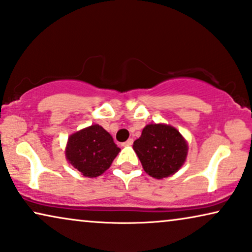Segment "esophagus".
Masks as SVG:
<instances>
[{
	"instance_id": "esophagus-1",
	"label": "esophagus",
	"mask_w": 252,
	"mask_h": 252,
	"mask_svg": "<svg viewBox=\"0 0 252 252\" xmlns=\"http://www.w3.org/2000/svg\"><path fill=\"white\" fill-rule=\"evenodd\" d=\"M132 144H133V139H128L126 142L123 143V146L126 147V146H132Z\"/></svg>"
}]
</instances>
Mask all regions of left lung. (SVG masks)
<instances>
[{
    "mask_svg": "<svg viewBox=\"0 0 252 252\" xmlns=\"http://www.w3.org/2000/svg\"><path fill=\"white\" fill-rule=\"evenodd\" d=\"M133 149L147 174L155 179L168 178L180 170L188 155V143L175 127L148 124Z\"/></svg>",
    "mask_w": 252,
    "mask_h": 252,
    "instance_id": "obj_1",
    "label": "left lung"
}]
</instances>
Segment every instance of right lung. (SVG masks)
I'll use <instances>...</instances> for the list:
<instances>
[{
    "instance_id": "1",
    "label": "right lung",
    "mask_w": 252,
    "mask_h": 252,
    "mask_svg": "<svg viewBox=\"0 0 252 252\" xmlns=\"http://www.w3.org/2000/svg\"><path fill=\"white\" fill-rule=\"evenodd\" d=\"M119 151L110 133L94 124L68 136L65 157L84 177L96 178L111 166Z\"/></svg>"
}]
</instances>
